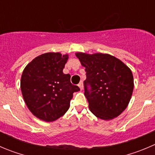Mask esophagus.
<instances>
[{
	"instance_id": "1",
	"label": "esophagus",
	"mask_w": 155,
	"mask_h": 155,
	"mask_svg": "<svg viewBox=\"0 0 155 155\" xmlns=\"http://www.w3.org/2000/svg\"><path fill=\"white\" fill-rule=\"evenodd\" d=\"M78 86L79 87V88H80V90L83 89V83H82V82H79V85H78Z\"/></svg>"
}]
</instances>
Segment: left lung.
Returning a JSON list of instances; mask_svg holds the SVG:
<instances>
[{"instance_id": "8db88e82", "label": "left lung", "mask_w": 155, "mask_h": 155, "mask_svg": "<svg viewBox=\"0 0 155 155\" xmlns=\"http://www.w3.org/2000/svg\"><path fill=\"white\" fill-rule=\"evenodd\" d=\"M76 56L85 68L84 94L91 112L104 120L118 117L128 106L133 94L134 81L131 70L107 54L77 52ZM88 85L91 87L90 90Z\"/></svg>"}]
</instances>
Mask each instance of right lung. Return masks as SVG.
<instances>
[{
    "mask_svg": "<svg viewBox=\"0 0 155 155\" xmlns=\"http://www.w3.org/2000/svg\"><path fill=\"white\" fill-rule=\"evenodd\" d=\"M69 55L48 52L36 57L22 72L20 88L31 114L45 122H53L68 110L73 93L79 88L63 73Z\"/></svg>",
    "mask_w": 155,
    "mask_h": 155,
    "instance_id": "add662e5",
    "label": "right lung"
}]
</instances>
